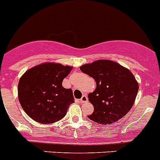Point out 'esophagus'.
I'll use <instances>...</instances> for the list:
<instances>
[{
    "label": "esophagus",
    "mask_w": 160,
    "mask_h": 160,
    "mask_svg": "<svg viewBox=\"0 0 160 160\" xmlns=\"http://www.w3.org/2000/svg\"><path fill=\"white\" fill-rule=\"evenodd\" d=\"M79 101H80V103H86V102H87V101H88V98H87V95H82Z\"/></svg>",
    "instance_id": "esophagus-1"
}]
</instances>
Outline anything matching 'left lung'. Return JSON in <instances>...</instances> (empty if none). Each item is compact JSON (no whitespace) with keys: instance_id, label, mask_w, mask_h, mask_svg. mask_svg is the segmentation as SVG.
Returning <instances> with one entry per match:
<instances>
[{"instance_id":"obj_1","label":"left lung","mask_w":160,"mask_h":160,"mask_svg":"<svg viewBox=\"0 0 160 160\" xmlns=\"http://www.w3.org/2000/svg\"><path fill=\"white\" fill-rule=\"evenodd\" d=\"M96 82V88L88 95L94 106L90 119L99 124H112L129 112L138 91V83L128 69L109 60H99L80 67Z\"/></svg>"}]
</instances>
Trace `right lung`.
Returning <instances> with one entry per match:
<instances>
[{
  "instance_id": "1",
  "label": "right lung",
  "mask_w": 160,
  "mask_h": 160,
  "mask_svg": "<svg viewBox=\"0 0 160 160\" xmlns=\"http://www.w3.org/2000/svg\"><path fill=\"white\" fill-rule=\"evenodd\" d=\"M73 67L43 63L28 69L19 80L18 95L22 108L31 119L51 124L66 115L74 103L73 91L62 87V82Z\"/></svg>"
}]
</instances>
